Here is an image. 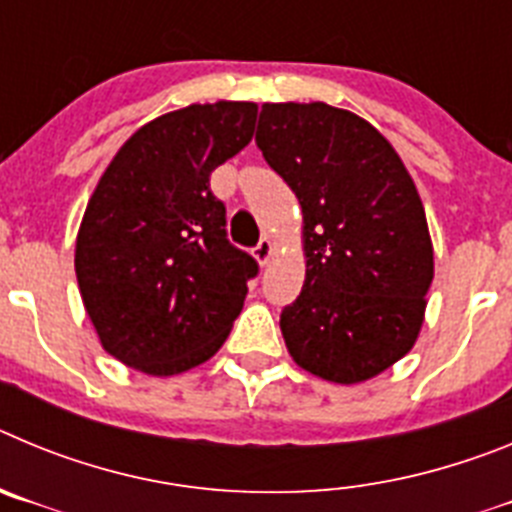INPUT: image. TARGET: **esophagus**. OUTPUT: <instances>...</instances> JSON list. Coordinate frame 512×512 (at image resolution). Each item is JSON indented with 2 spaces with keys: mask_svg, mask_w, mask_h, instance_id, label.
Wrapping results in <instances>:
<instances>
[{
  "mask_svg": "<svg viewBox=\"0 0 512 512\" xmlns=\"http://www.w3.org/2000/svg\"><path fill=\"white\" fill-rule=\"evenodd\" d=\"M271 256H274V243H271L269 238H261L259 246L253 248V259L259 261L261 266H266L271 261Z\"/></svg>",
  "mask_w": 512,
  "mask_h": 512,
  "instance_id": "1",
  "label": "esophagus"
}]
</instances>
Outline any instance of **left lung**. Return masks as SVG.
Here are the masks:
<instances>
[{
  "label": "left lung",
  "instance_id": "8db88e82",
  "mask_svg": "<svg viewBox=\"0 0 512 512\" xmlns=\"http://www.w3.org/2000/svg\"><path fill=\"white\" fill-rule=\"evenodd\" d=\"M256 146L302 207L305 284L282 310L305 372L359 384L418 341L433 282L423 202L392 143L325 102H266Z\"/></svg>",
  "mask_w": 512,
  "mask_h": 512
}]
</instances>
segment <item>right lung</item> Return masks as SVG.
I'll return each instance as SVG.
<instances>
[{
    "label": "right lung",
    "instance_id": "obj_1",
    "mask_svg": "<svg viewBox=\"0 0 512 512\" xmlns=\"http://www.w3.org/2000/svg\"><path fill=\"white\" fill-rule=\"evenodd\" d=\"M253 102L189 104L135 130L89 197L76 279L99 343L151 377L205 364L259 264L225 235L210 174L251 143Z\"/></svg>",
    "mask_w": 512,
    "mask_h": 512
}]
</instances>
